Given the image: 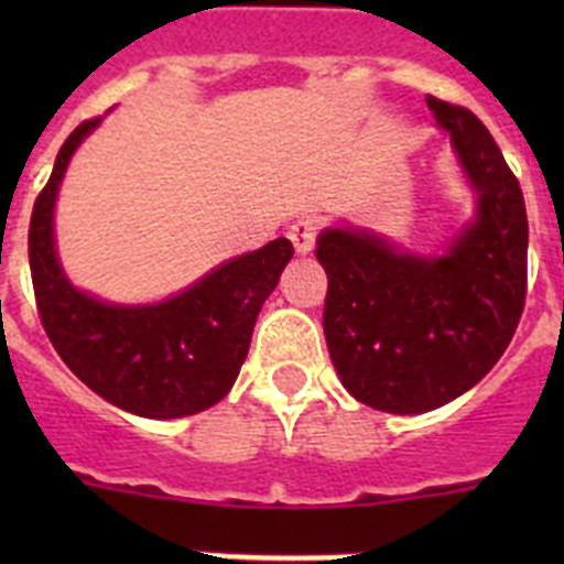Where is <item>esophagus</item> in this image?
<instances>
[{
    "instance_id": "esophagus-1",
    "label": "esophagus",
    "mask_w": 564,
    "mask_h": 564,
    "mask_svg": "<svg viewBox=\"0 0 564 564\" xmlns=\"http://www.w3.org/2000/svg\"><path fill=\"white\" fill-rule=\"evenodd\" d=\"M316 234H318V223L311 220V217H302V220H296L291 228H288V239L293 242L296 253H311L313 246H316Z\"/></svg>"
}]
</instances>
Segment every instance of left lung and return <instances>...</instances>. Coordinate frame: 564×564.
Here are the masks:
<instances>
[{
  "label": "left lung",
  "mask_w": 564,
  "mask_h": 564,
  "mask_svg": "<svg viewBox=\"0 0 564 564\" xmlns=\"http://www.w3.org/2000/svg\"><path fill=\"white\" fill-rule=\"evenodd\" d=\"M446 129L477 214L437 257L398 251L361 228H327L325 338L356 401L417 415L486 376L520 325L528 285V217L520 181L471 109L426 98Z\"/></svg>",
  "instance_id": "8db88e82"
}]
</instances>
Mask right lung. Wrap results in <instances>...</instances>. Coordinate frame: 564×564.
I'll use <instances>...</instances> for the list:
<instances>
[{
	"label": "right lung",
	"instance_id": "add662e5",
	"mask_svg": "<svg viewBox=\"0 0 564 564\" xmlns=\"http://www.w3.org/2000/svg\"><path fill=\"white\" fill-rule=\"evenodd\" d=\"M98 123L89 118L73 129L33 206L28 253L39 316L62 361L104 401L141 417L194 415L237 381L262 302L293 246L273 239L158 305H109L73 288L58 265L53 208L69 158Z\"/></svg>",
	"mask_w": 564,
	"mask_h": 564
}]
</instances>
